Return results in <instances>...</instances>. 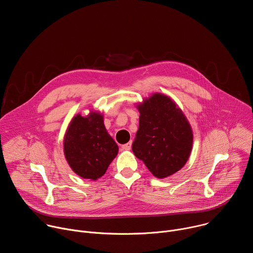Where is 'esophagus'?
<instances>
[{"instance_id":"obj_1","label":"esophagus","mask_w":253,"mask_h":253,"mask_svg":"<svg viewBox=\"0 0 253 253\" xmlns=\"http://www.w3.org/2000/svg\"><path fill=\"white\" fill-rule=\"evenodd\" d=\"M131 146H132V141L126 143V144H123L122 145V149L123 150H130L131 149Z\"/></svg>"}]
</instances>
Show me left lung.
<instances>
[{
  "mask_svg": "<svg viewBox=\"0 0 253 253\" xmlns=\"http://www.w3.org/2000/svg\"><path fill=\"white\" fill-rule=\"evenodd\" d=\"M137 107L140 118L133 153L155 177H168L189 158L193 143L191 127L183 112L165 95L153 94Z\"/></svg>",
  "mask_w": 253,
  "mask_h": 253,
  "instance_id": "obj_1",
  "label": "left lung"
}]
</instances>
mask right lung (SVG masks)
<instances>
[{
	"instance_id": "add662e5",
	"label": "right lung",
	"mask_w": 253,
	"mask_h": 253,
	"mask_svg": "<svg viewBox=\"0 0 253 253\" xmlns=\"http://www.w3.org/2000/svg\"><path fill=\"white\" fill-rule=\"evenodd\" d=\"M65 157L73 171L85 179L103 176L118 153V145L108 134L103 116L92 112L71 121L64 138Z\"/></svg>"
}]
</instances>
